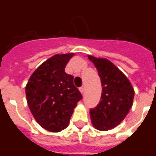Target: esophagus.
I'll list each match as a JSON object with an SVG mask.
<instances>
[{"label": "esophagus", "instance_id": "esophagus-1", "mask_svg": "<svg viewBox=\"0 0 156 156\" xmlns=\"http://www.w3.org/2000/svg\"><path fill=\"white\" fill-rule=\"evenodd\" d=\"M79 90L81 94H83V92H84V87H81L79 88Z\"/></svg>", "mask_w": 156, "mask_h": 156}]
</instances>
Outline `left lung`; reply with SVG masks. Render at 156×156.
<instances>
[{
	"instance_id": "left-lung-1",
	"label": "left lung",
	"mask_w": 156,
	"mask_h": 156,
	"mask_svg": "<svg viewBox=\"0 0 156 156\" xmlns=\"http://www.w3.org/2000/svg\"><path fill=\"white\" fill-rule=\"evenodd\" d=\"M101 78V101L90 110L94 127L98 130L113 129L125 119L133 105L134 90L131 83L116 66L105 58L88 55Z\"/></svg>"
}]
</instances>
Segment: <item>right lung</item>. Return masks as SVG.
Wrapping results in <instances>:
<instances>
[{
  "instance_id": "right-lung-1",
  "label": "right lung",
  "mask_w": 156,
  "mask_h": 156,
  "mask_svg": "<svg viewBox=\"0 0 156 156\" xmlns=\"http://www.w3.org/2000/svg\"><path fill=\"white\" fill-rule=\"evenodd\" d=\"M74 53L57 54L33 73L26 86L27 104L38 124L48 131L66 129L77 102L82 99L73 76L65 68Z\"/></svg>"
}]
</instances>
